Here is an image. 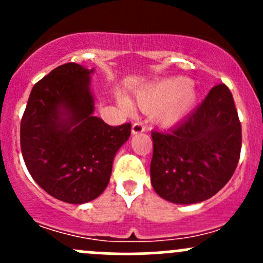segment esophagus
<instances>
[{
  "label": "esophagus",
  "mask_w": 263,
  "mask_h": 263,
  "mask_svg": "<svg viewBox=\"0 0 263 263\" xmlns=\"http://www.w3.org/2000/svg\"><path fill=\"white\" fill-rule=\"evenodd\" d=\"M145 129H146V126H145L142 122H135V123L132 124V134H141Z\"/></svg>",
  "instance_id": "34e87169"
}]
</instances>
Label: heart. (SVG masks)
I'll use <instances>...</instances> for the list:
<instances>
[{
  "instance_id": "b5f03b06",
  "label": "heart",
  "mask_w": 263,
  "mask_h": 263,
  "mask_svg": "<svg viewBox=\"0 0 263 263\" xmlns=\"http://www.w3.org/2000/svg\"><path fill=\"white\" fill-rule=\"evenodd\" d=\"M197 98L196 86L184 78H169L145 87L137 94V103L144 109H153V117L161 124H173L193 107ZM122 104L129 107L126 99Z\"/></svg>"
}]
</instances>
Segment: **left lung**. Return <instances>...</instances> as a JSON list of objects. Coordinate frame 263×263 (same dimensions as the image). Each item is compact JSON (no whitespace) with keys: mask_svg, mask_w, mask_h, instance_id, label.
I'll return each instance as SVG.
<instances>
[{"mask_svg":"<svg viewBox=\"0 0 263 263\" xmlns=\"http://www.w3.org/2000/svg\"><path fill=\"white\" fill-rule=\"evenodd\" d=\"M151 184L164 200L202 202L232 178L242 148V126L230 90L215 85L177 126L153 131Z\"/></svg>","mask_w":263,"mask_h":263,"instance_id":"obj_1","label":"left lung"}]
</instances>
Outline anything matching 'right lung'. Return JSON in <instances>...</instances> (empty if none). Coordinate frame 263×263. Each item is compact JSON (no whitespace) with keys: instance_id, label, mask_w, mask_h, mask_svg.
<instances>
[{"instance_id":"right-lung-1","label":"right lung","mask_w":263,"mask_h":263,"mask_svg":"<svg viewBox=\"0 0 263 263\" xmlns=\"http://www.w3.org/2000/svg\"><path fill=\"white\" fill-rule=\"evenodd\" d=\"M91 72L75 62L50 71L34 85L20 124L30 176L50 196L76 205L102 195L131 135V123L109 126L92 116Z\"/></svg>"}]
</instances>
